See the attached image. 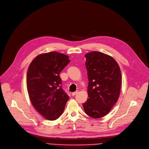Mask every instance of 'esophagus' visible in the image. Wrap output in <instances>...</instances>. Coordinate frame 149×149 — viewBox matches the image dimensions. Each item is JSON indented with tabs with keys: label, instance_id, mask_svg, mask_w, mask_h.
<instances>
[{
	"label": "esophagus",
	"instance_id": "esophagus-1",
	"mask_svg": "<svg viewBox=\"0 0 149 149\" xmlns=\"http://www.w3.org/2000/svg\"><path fill=\"white\" fill-rule=\"evenodd\" d=\"M79 93V91H75V92H74V93H72V95H73V96H74V95H76V94H77V93Z\"/></svg>",
	"mask_w": 149,
	"mask_h": 149
}]
</instances>
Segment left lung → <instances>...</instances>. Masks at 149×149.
Returning a JSON list of instances; mask_svg holds the SVG:
<instances>
[{"mask_svg":"<svg viewBox=\"0 0 149 149\" xmlns=\"http://www.w3.org/2000/svg\"><path fill=\"white\" fill-rule=\"evenodd\" d=\"M85 57L89 81L88 97L82 105L87 115L99 118L108 114L118 99L120 68L114 59L102 52H91Z\"/></svg>","mask_w":149,"mask_h":149,"instance_id":"left-lung-1","label":"left lung"}]
</instances>
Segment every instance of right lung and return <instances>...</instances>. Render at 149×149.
<instances>
[{"label": "right lung", "instance_id": "add662e5", "mask_svg": "<svg viewBox=\"0 0 149 149\" xmlns=\"http://www.w3.org/2000/svg\"><path fill=\"white\" fill-rule=\"evenodd\" d=\"M69 57L56 52L39 55L30 64L27 89L33 107L45 118L55 120L63 113L69 96L62 88L60 72Z\"/></svg>", "mask_w": 149, "mask_h": 149}]
</instances>
